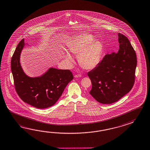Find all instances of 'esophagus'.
I'll use <instances>...</instances> for the list:
<instances>
[{"label":"esophagus","mask_w":150,"mask_h":150,"mask_svg":"<svg viewBox=\"0 0 150 150\" xmlns=\"http://www.w3.org/2000/svg\"><path fill=\"white\" fill-rule=\"evenodd\" d=\"M74 77H75V78H78V77H81V75H80V74H77V75H75Z\"/></svg>","instance_id":"34e87169"}]
</instances>
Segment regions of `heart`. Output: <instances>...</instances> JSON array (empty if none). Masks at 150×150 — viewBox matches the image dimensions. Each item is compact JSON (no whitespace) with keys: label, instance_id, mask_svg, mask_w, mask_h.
Returning <instances> with one entry per match:
<instances>
[{"label":"heart","instance_id":"obj_1","mask_svg":"<svg viewBox=\"0 0 150 150\" xmlns=\"http://www.w3.org/2000/svg\"><path fill=\"white\" fill-rule=\"evenodd\" d=\"M67 47L70 53L78 55L80 66L86 70L95 68L100 62L104 52L102 42L87 33L75 35L67 42ZM62 53L64 62L68 66H71L74 63L73 56L66 50H63Z\"/></svg>","mask_w":150,"mask_h":150}]
</instances>
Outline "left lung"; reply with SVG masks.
<instances>
[{
    "label": "left lung",
    "mask_w": 150,
    "mask_h": 150,
    "mask_svg": "<svg viewBox=\"0 0 150 150\" xmlns=\"http://www.w3.org/2000/svg\"><path fill=\"white\" fill-rule=\"evenodd\" d=\"M120 49L106 55L88 73L92 88L89 93L100 103H113L130 91L134 82L136 54L129 40L118 33Z\"/></svg>",
    "instance_id": "8db88e82"
}]
</instances>
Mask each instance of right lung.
<instances>
[{"label":"right lung","mask_w":150,"mask_h":150,"mask_svg":"<svg viewBox=\"0 0 150 150\" xmlns=\"http://www.w3.org/2000/svg\"><path fill=\"white\" fill-rule=\"evenodd\" d=\"M25 45L18 43L11 59V71L18 95L24 102L38 109L52 107L60 98L67 84L74 79L69 70L50 67L39 76L30 77L23 71L20 55Z\"/></svg>","instance_id":"right-lung-1"}]
</instances>
